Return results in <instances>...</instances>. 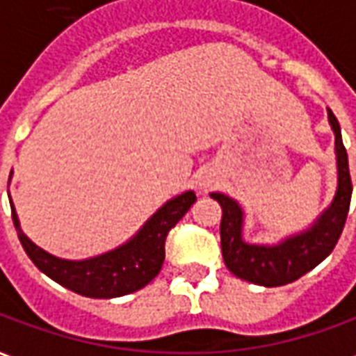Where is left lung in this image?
Listing matches in <instances>:
<instances>
[{
  "mask_svg": "<svg viewBox=\"0 0 356 356\" xmlns=\"http://www.w3.org/2000/svg\"><path fill=\"white\" fill-rule=\"evenodd\" d=\"M328 120L336 135V196L307 231L293 234L275 246L248 244L246 240L242 238L244 211L238 206V202L221 193L209 194L213 200L219 202V206L223 209L221 252H223L225 265L234 276L252 284L267 286V288L284 286L301 278L309 270H313L336 248L345 221H347V213H349L353 185L339 122L330 108Z\"/></svg>",
  "mask_w": 356,
  "mask_h": 356,
  "instance_id": "1",
  "label": "left lung"
}]
</instances>
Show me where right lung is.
I'll list each match as a JSON object with an SVG mask.
<instances>
[{"mask_svg":"<svg viewBox=\"0 0 356 356\" xmlns=\"http://www.w3.org/2000/svg\"><path fill=\"white\" fill-rule=\"evenodd\" d=\"M9 202H11L13 223L19 234L20 244L43 275L86 298L110 299L140 290L158 276L165 259L168 232L191 209V206L196 202V194L193 191H186L171 198L140 227V231L131 240H127L125 244L112 252L81 261L60 259L35 246L20 229L13 200Z\"/></svg>","mask_w":356,"mask_h":356,"instance_id":"add662e5","label":"right lung"}]
</instances>
